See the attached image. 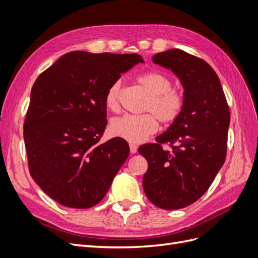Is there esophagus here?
<instances>
[{"label": "esophagus", "instance_id": "obj_1", "mask_svg": "<svg viewBox=\"0 0 258 258\" xmlns=\"http://www.w3.org/2000/svg\"><path fill=\"white\" fill-rule=\"evenodd\" d=\"M129 147H130V153H131V154H136V153H137L138 146H137L136 144L130 143V144H129Z\"/></svg>", "mask_w": 258, "mask_h": 258}]
</instances>
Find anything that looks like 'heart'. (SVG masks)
Wrapping results in <instances>:
<instances>
[{
	"label": "heart",
	"instance_id": "1",
	"mask_svg": "<svg viewBox=\"0 0 258 258\" xmlns=\"http://www.w3.org/2000/svg\"><path fill=\"white\" fill-rule=\"evenodd\" d=\"M139 84L146 90L150 101L145 105L142 115L126 114L116 117L110 123V131L131 143L143 142L158 129V121L169 123L174 121L184 107L183 93L172 88V81L161 72H146L138 77ZM121 81L114 82L105 93V106L107 110H119Z\"/></svg>",
	"mask_w": 258,
	"mask_h": 258
}]
</instances>
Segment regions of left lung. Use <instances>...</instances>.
Segmentation results:
<instances>
[{"mask_svg":"<svg viewBox=\"0 0 258 258\" xmlns=\"http://www.w3.org/2000/svg\"><path fill=\"white\" fill-rule=\"evenodd\" d=\"M184 87V107L156 143L139 147L148 168L143 188L153 205L165 210L188 207L212 184L227 154L230 112L217 74L205 60L181 49L153 56ZM171 148L166 150L163 145Z\"/></svg>","mask_w":258,"mask_h":258,"instance_id":"obj_1","label":"left lung"}]
</instances>
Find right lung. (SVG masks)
<instances>
[{"mask_svg": "<svg viewBox=\"0 0 258 258\" xmlns=\"http://www.w3.org/2000/svg\"><path fill=\"white\" fill-rule=\"evenodd\" d=\"M142 57L71 51L37 77L23 123L30 174L58 204L88 209L104 198L129 155L121 138L100 143L105 93Z\"/></svg>", "mask_w": 258, "mask_h": 258, "instance_id": "right-lung-1", "label": "right lung"}]
</instances>
